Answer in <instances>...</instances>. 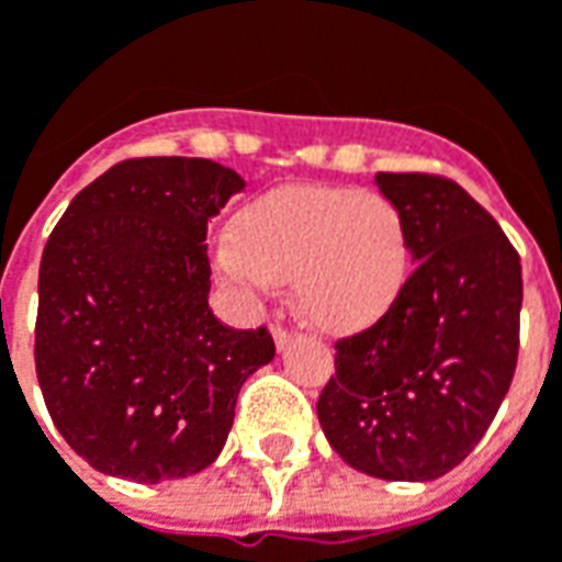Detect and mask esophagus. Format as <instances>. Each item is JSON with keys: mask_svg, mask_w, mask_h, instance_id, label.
<instances>
[{"mask_svg": "<svg viewBox=\"0 0 562 562\" xmlns=\"http://www.w3.org/2000/svg\"><path fill=\"white\" fill-rule=\"evenodd\" d=\"M270 334H273V342H277V349H285V346H289V342H292V330L289 328H282V325H273V328H270Z\"/></svg>", "mask_w": 562, "mask_h": 562, "instance_id": "34e87169", "label": "esophagus"}]
</instances>
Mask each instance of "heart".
Masks as SVG:
<instances>
[{"mask_svg": "<svg viewBox=\"0 0 562 562\" xmlns=\"http://www.w3.org/2000/svg\"><path fill=\"white\" fill-rule=\"evenodd\" d=\"M401 207L355 186L292 183L246 201L213 252L222 277L265 294L292 277L297 313L330 334L376 325L409 280Z\"/></svg>", "mask_w": 562, "mask_h": 562, "instance_id": "heart-1", "label": "heart"}]
</instances>
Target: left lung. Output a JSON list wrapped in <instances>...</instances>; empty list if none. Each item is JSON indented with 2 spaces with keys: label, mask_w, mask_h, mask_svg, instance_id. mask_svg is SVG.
<instances>
[{
  "label": "left lung",
  "mask_w": 562,
  "mask_h": 562,
  "mask_svg": "<svg viewBox=\"0 0 562 562\" xmlns=\"http://www.w3.org/2000/svg\"><path fill=\"white\" fill-rule=\"evenodd\" d=\"M376 186L401 207L415 270L373 328L337 342L316 413L349 467L430 482L479 446L512 385L520 258L454 180L376 173Z\"/></svg>",
  "instance_id": "8db88e82"
}]
</instances>
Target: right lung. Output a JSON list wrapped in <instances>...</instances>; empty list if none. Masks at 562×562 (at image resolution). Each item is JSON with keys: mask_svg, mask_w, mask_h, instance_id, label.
<instances>
[{"mask_svg": "<svg viewBox=\"0 0 562 562\" xmlns=\"http://www.w3.org/2000/svg\"><path fill=\"white\" fill-rule=\"evenodd\" d=\"M244 189L210 159H126L75 195L38 270L35 373L47 413L92 470L156 484L220 458L268 330L207 304V220Z\"/></svg>", "mask_w": 562, "mask_h": 562, "instance_id": "right-lung-1", "label": "right lung"}]
</instances>
